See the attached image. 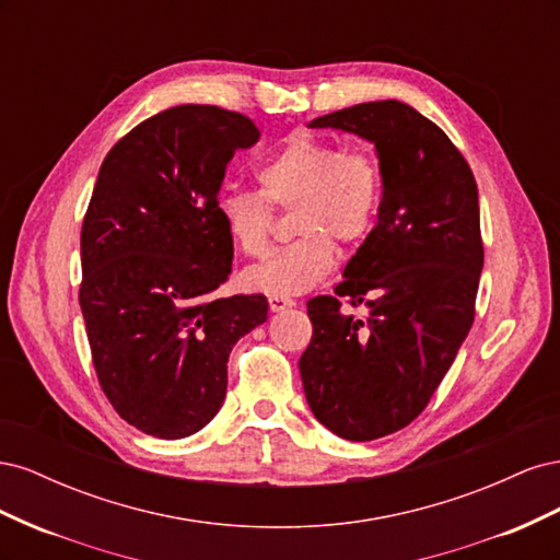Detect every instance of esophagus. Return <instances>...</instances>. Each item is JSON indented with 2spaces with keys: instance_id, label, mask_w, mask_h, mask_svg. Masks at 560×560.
Here are the masks:
<instances>
[{
  "instance_id": "1",
  "label": "esophagus",
  "mask_w": 560,
  "mask_h": 560,
  "mask_svg": "<svg viewBox=\"0 0 560 560\" xmlns=\"http://www.w3.org/2000/svg\"><path fill=\"white\" fill-rule=\"evenodd\" d=\"M268 306H270V311H273V313H284L287 308L296 306V303H294V299H290V296L270 294V296H268Z\"/></svg>"
}]
</instances>
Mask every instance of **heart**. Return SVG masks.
Segmentation results:
<instances>
[{"label":"heart","instance_id":"1","mask_svg":"<svg viewBox=\"0 0 560 560\" xmlns=\"http://www.w3.org/2000/svg\"><path fill=\"white\" fill-rule=\"evenodd\" d=\"M261 191L231 189L217 200V212L231 243L247 257H264L273 233V208L292 210L294 243L264 264L247 268L254 290L294 296L329 276L338 249L360 245L374 231L383 171L369 149H343L315 132H294L259 167Z\"/></svg>","mask_w":560,"mask_h":560}]
</instances>
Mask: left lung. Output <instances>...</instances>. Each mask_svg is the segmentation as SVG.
<instances>
[{"label":"left lung","instance_id":"8db88e82","mask_svg":"<svg viewBox=\"0 0 560 560\" xmlns=\"http://www.w3.org/2000/svg\"><path fill=\"white\" fill-rule=\"evenodd\" d=\"M308 126L374 142L383 171L378 224L348 261L336 296L308 301L313 338L299 360L322 425L371 442L422 413L471 329L483 268L479 191L448 135L397 100ZM341 295L368 315L341 314Z\"/></svg>","mask_w":560,"mask_h":560}]
</instances>
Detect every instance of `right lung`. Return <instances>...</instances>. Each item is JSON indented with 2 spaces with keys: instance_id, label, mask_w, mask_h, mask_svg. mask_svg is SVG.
Wrapping results in <instances>:
<instances>
[{
  "instance_id": "right-lung-1",
  "label": "right lung",
  "mask_w": 560,
  "mask_h": 560,
  "mask_svg": "<svg viewBox=\"0 0 560 560\" xmlns=\"http://www.w3.org/2000/svg\"><path fill=\"white\" fill-rule=\"evenodd\" d=\"M259 140L238 112L179 105L135 126L100 165L81 226L79 303L100 387L128 425L184 439L222 409L261 294L214 299L233 243L217 212L226 165Z\"/></svg>"
}]
</instances>
